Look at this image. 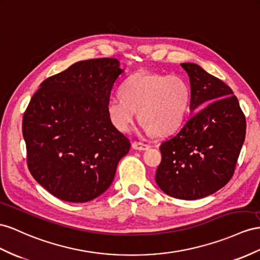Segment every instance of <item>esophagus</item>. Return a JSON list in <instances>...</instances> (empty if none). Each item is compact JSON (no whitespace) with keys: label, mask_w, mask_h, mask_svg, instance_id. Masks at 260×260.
Listing matches in <instances>:
<instances>
[{"label":"esophagus","mask_w":260,"mask_h":260,"mask_svg":"<svg viewBox=\"0 0 260 260\" xmlns=\"http://www.w3.org/2000/svg\"><path fill=\"white\" fill-rule=\"evenodd\" d=\"M132 147L136 150H147L149 148V145L141 143V142H133Z\"/></svg>","instance_id":"obj_1"}]
</instances>
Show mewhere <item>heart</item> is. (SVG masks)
<instances>
[{
  "mask_svg": "<svg viewBox=\"0 0 260 260\" xmlns=\"http://www.w3.org/2000/svg\"><path fill=\"white\" fill-rule=\"evenodd\" d=\"M191 100V89L179 76L139 71L125 80L121 95H112L106 113L114 127L128 132L136 112L145 134H170L183 122Z\"/></svg>",
  "mask_w": 260,
  "mask_h": 260,
  "instance_id": "obj_1",
  "label": "heart"
}]
</instances>
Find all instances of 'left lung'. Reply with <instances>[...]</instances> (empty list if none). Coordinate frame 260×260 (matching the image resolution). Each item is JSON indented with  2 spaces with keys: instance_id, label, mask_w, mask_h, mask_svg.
Segmentation results:
<instances>
[{
  "instance_id": "obj_1",
  "label": "left lung",
  "mask_w": 260,
  "mask_h": 260,
  "mask_svg": "<svg viewBox=\"0 0 260 260\" xmlns=\"http://www.w3.org/2000/svg\"><path fill=\"white\" fill-rule=\"evenodd\" d=\"M181 67L190 78V109H202L161 143L156 182L172 198L197 200L222 189L234 175L246 119L229 85L196 63Z\"/></svg>"
}]
</instances>
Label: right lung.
Instances as JSON below:
<instances>
[{"instance_id": "1", "label": "right lung", "mask_w": 260, "mask_h": 260, "mask_svg": "<svg viewBox=\"0 0 260 260\" xmlns=\"http://www.w3.org/2000/svg\"><path fill=\"white\" fill-rule=\"evenodd\" d=\"M122 73L115 58L79 61L46 79L30 99L23 117L28 169L62 201L82 203L102 194L131 148L106 113Z\"/></svg>"}]
</instances>
